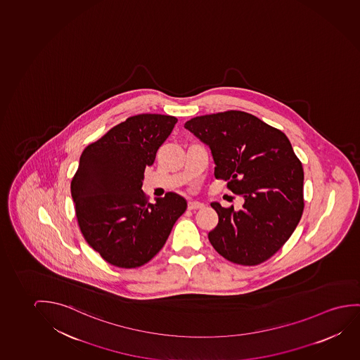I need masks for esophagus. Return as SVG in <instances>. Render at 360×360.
Here are the masks:
<instances>
[{
	"mask_svg": "<svg viewBox=\"0 0 360 360\" xmlns=\"http://www.w3.org/2000/svg\"><path fill=\"white\" fill-rule=\"evenodd\" d=\"M188 208L191 209V210H198V209L204 208V204L200 203L198 200H192V202L188 203Z\"/></svg>",
	"mask_w": 360,
	"mask_h": 360,
	"instance_id": "34e87169",
	"label": "esophagus"
}]
</instances>
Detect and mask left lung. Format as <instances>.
<instances>
[{
  "label": "left lung",
  "mask_w": 360,
  "mask_h": 360,
  "mask_svg": "<svg viewBox=\"0 0 360 360\" xmlns=\"http://www.w3.org/2000/svg\"><path fill=\"white\" fill-rule=\"evenodd\" d=\"M212 151L217 179L244 197L243 209L210 204L219 223L208 234L226 260L259 265L281 249L302 217L303 168L282 131L230 110L184 124Z\"/></svg>",
  "instance_id": "1"
}]
</instances>
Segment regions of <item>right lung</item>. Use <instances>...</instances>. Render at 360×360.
Wrapping results in <instances>:
<instances>
[{"instance_id":"add662e5","label":"right lung","mask_w":360,"mask_h":360,"mask_svg":"<svg viewBox=\"0 0 360 360\" xmlns=\"http://www.w3.org/2000/svg\"><path fill=\"white\" fill-rule=\"evenodd\" d=\"M174 116L141 114L90 143L70 184L84 239L106 262L134 269L161 250L173 225L187 209L186 199L168 192L147 202L143 172L177 124Z\"/></svg>"}]
</instances>
